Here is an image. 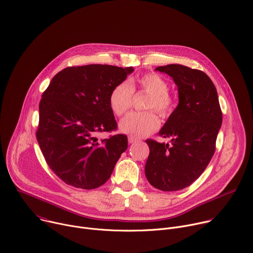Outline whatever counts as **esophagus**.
Returning <instances> with one entry per match:
<instances>
[{
	"label": "esophagus",
	"instance_id": "esophagus-1",
	"mask_svg": "<svg viewBox=\"0 0 253 253\" xmlns=\"http://www.w3.org/2000/svg\"><path fill=\"white\" fill-rule=\"evenodd\" d=\"M128 141H129V143H135V142H137V141H138V139H137V138H135V137H132V136H129L128 137Z\"/></svg>",
	"mask_w": 253,
	"mask_h": 253
}]
</instances>
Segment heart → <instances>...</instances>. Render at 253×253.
Wrapping results in <instances>:
<instances>
[{
  "instance_id": "heart-1",
  "label": "heart",
  "mask_w": 253,
  "mask_h": 253,
  "mask_svg": "<svg viewBox=\"0 0 253 253\" xmlns=\"http://www.w3.org/2000/svg\"><path fill=\"white\" fill-rule=\"evenodd\" d=\"M138 87L148 94L145 109H153L163 119L170 116L173 111V100L169 95V85L168 82L157 74H145L135 82H122L112 89L109 104L112 111L122 116L131 107L133 91ZM159 121L152 111L132 112L120 122V130L135 138H141L158 128Z\"/></svg>"
}]
</instances>
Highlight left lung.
Returning a JSON list of instances; mask_svg holds the SVG:
<instances>
[{
  "label": "left lung",
  "mask_w": 253,
  "mask_h": 253,
  "mask_svg": "<svg viewBox=\"0 0 253 253\" xmlns=\"http://www.w3.org/2000/svg\"><path fill=\"white\" fill-rule=\"evenodd\" d=\"M177 86L178 105L158 134L169 143L146 140L149 155L145 175L154 188L165 192L189 187L203 173L215 152L222 112L217 89L202 71L181 64L158 66Z\"/></svg>",
  "instance_id": "8db88e82"
}]
</instances>
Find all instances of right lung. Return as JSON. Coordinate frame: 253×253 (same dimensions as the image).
<instances>
[{"mask_svg": "<svg viewBox=\"0 0 253 253\" xmlns=\"http://www.w3.org/2000/svg\"><path fill=\"white\" fill-rule=\"evenodd\" d=\"M133 71L108 64L66 67L43 93L37 141L49 168L66 185L99 188L127 149L126 135L99 140L97 134L117 128L109 97Z\"/></svg>", "mask_w": 253, "mask_h": 253, "instance_id": "right-lung-1", "label": "right lung"}]
</instances>
